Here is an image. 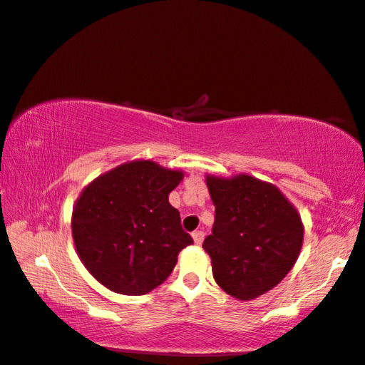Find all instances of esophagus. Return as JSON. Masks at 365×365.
<instances>
[{
    "label": "esophagus",
    "mask_w": 365,
    "mask_h": 365,
    "mask_svg": "<svg viewBox=\"0 0 365 365\" xmlns=\"http://www.w3.org/2000/svg\"><path fill=\"white\" fill-rule=\"evenodd\" d=\"M192 237H193L196 245H201V244H203V239H205V232H203V230H195Z\"/></svg>",
    "instance_id": "esophagus-1"
}]
</instances>
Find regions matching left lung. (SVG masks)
I'll list each match as a JSON object with an SVG mask.
<instances>
[{"instance_id":"8db88e82","label":"left lung","mask_w":365,"mask_h":365,"mask_svg":"<svg viewBox=\"0 0 365 365\" xmlns=\"http://www.w3.org/2000/svg\"><path fill=\"white\" fill-rule=\"evenodd\" d=\"M216 206L212 234L203 242L219 287L252 300L284 279L297 262L304 224L274 185L255 177L207 175Z\"/></svg>"}]
</instances>
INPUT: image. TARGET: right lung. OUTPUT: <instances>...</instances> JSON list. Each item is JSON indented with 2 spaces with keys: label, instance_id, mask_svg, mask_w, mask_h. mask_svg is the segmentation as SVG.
I'll return each instance as SVG.
<instances>
[{
  "label": "right lung",
  "instance_id": "1",
  "mask_svg": "<svg viewBox=\"0 0 365 365\" xmlns=\"http://www.w3.org/2000/svg\"><path fill=\"white\" fill-rule=\"evenodd\" d=\"M182 170L131 160L102 173L79 195L71 230L81 262L102 286L143 296L160 286L193 239L169 193Z\"/></svg>",
  "mask_w": 365,
  "mask_h": 365
}]
</instances>
